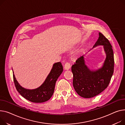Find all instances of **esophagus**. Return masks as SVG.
I'll return each mask as SVG.
<instances>
[{"mask_svg":"<svg viewBox=\"0 0 125 125\" xmlns=\"http://www.w3.org/2000/svg\"><path fill=\"white\" fill-rule=\"evenodd\" d=\"M70 68V64L68 62H66L64 65V69L65 70H69Z\"/></svg>","mask_w":125,"mask_h":125,"instance_id":"obj_1","label":"esophagus"}]
</instances>
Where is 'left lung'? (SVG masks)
<instances>
[{
	"mask_svg": "<svg viewBox=\"0 0 125 125\" xmlns=\"http://www.w3.org/2000/svg\"><path fill=\"white\" fill-rule=\"evenodd\" d=\"M104 46L106 58L102 67L91 70L85 63L84 56H81L72 66L73 85L79 95L84 98L93 97L101 94L109 85L114 73V58L109 41L101 32L93 48Z\"/></svg>",
	"mask_w": 125,
	"mask_h": 125,
	"instance_id": "left-lung-1",
	"label": "left lung"
}]
</instances>
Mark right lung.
I'll return each mask as SVG.
<instances>
[{
	"label": "right lung",
	"instance_id": "obj_1",
	"mask_svg": "<svg viewBox=\"0 0 125 125\" xmlns=\"http://www.w3.org/2000/svg\"><path fill=\"white\" fill-rule=\"evenodd\" d=\"M63 70L61 62L53 64V67L43 83L34 89H28L22 87L16 80L13 71V81L16 90L20 94L27 100L36 103H44L50 99L53 95L56 82Z\"/></svg>",
	"mask_w": 125,
	"mask_h": 125
}]
</instances>
